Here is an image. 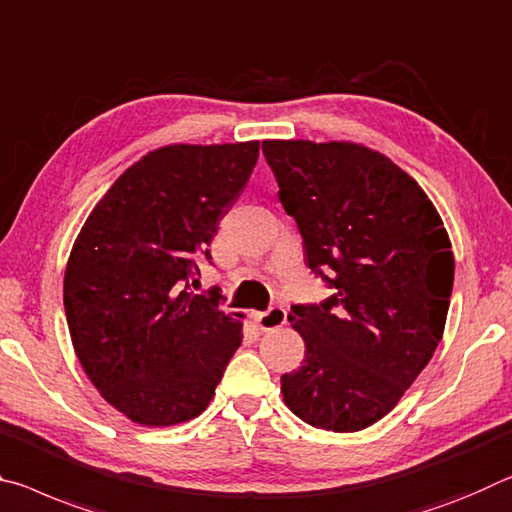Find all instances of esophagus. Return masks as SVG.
<instances>
[{
  "label": "esophagus",
  "instance_id": "1",
  "mask_svg": "<svg viewBox=\"0 0 512 512\" xmlns=\"http://www.w3.org/2000/svg\"><path fill=\"white\" fill-rule=\"evenodd\" d=\"M251 317H254V322L261 326L263 331H272V329H279V326L286 324L288 311L283 306H272V308H267V311H263V313L254 311V313H251Z\"/></svg>",
  "mask_w": 512,
  "mask_h": 512
}]
</instances>
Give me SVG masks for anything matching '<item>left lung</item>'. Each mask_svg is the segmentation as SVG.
I'll list each match as a JSON object with an SVG mask.
<instances>
[{"label":"left lung","instance_id":"obj_1","mask_svg":"<svg viewBox=\"0 0 512 512\" xmlns=\"http://www.w3.org/2000/svg\"><path fill=\"white\" fill-rule=\"evenodd\" d=\"M263 154L308 267L333 288L288 315L306 356L281 376L283 401L315 429H367L442 340L454 288L445 224L413 177L356 142L265 140Z\"/></svg>","mask_w":512,"mask_h":512}]
</instances>
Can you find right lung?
<instances>
[{
	"instance_id": "right-lung-1",
	"label": "right lung",
	"mask_w": 512,
	"mask_h": 512,
	"mask_svg": "<svg viewBox=\"0 0 512 512\" xmlns=\"http://www.w3.org/2000/svg\"><path fill=\"white\" fill-rule=\"evenodd\" d=\"M258 140L170 145L142 156L92 208L65 267L77 358L113 408L142 426L201 415L242 342L240 313L192 295L217 224L258 161Z\"/></svg>"
}]
</instances>
